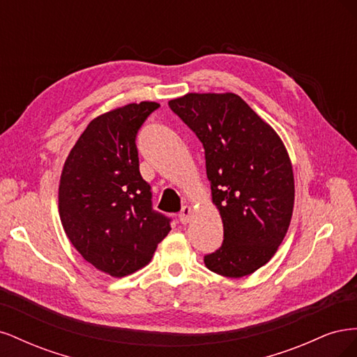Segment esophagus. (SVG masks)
<instances>
[{
	"instance_id": "1",
	"label": "esophagus",
	"mask_w": 357,
	"mask_h": 357,
	"mask_svg": "<svg viewBox=\"0 0 357 357\" xmlns=\"http://www.w3.org/2000/svg\"><path fill=\"white\" fill-rule=\"evenodd\" d=\"M192 214H193V208L189 207V205H185V207L181 208V211H180V214H178V219H180V222H181L183 225H186V223L190 222Z\"/></svg>"
}]
</instances>
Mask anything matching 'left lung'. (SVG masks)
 I'll use <instances>...</instances> for the list:
<instances>
[{"mask_svg":"<svg viewBox=\"0 0 357 357\" xmlns=\"http://www.w3.org/2000/svg\"><path fill=\"white\" fill-rule=\"evenodd\" d=\"M168 105L204 146L223 222L222 247L204 257L205 266L223 277L250 275L275 255L294 213V169L282 138L232 92L186 93Z\"/></svg>","mask_w":357,"mask_h":357,"instance_id":"obj_1","label":"left lung"}]
</instances>
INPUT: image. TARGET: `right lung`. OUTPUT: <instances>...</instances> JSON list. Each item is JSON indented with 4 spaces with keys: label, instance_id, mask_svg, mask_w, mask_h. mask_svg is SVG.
Wrapping results in <instances>:
<instances>
[{
    "label": "right lung",
    "instance_id": "1",
    "mask_svg": "<svg viewBox=\"0 0 357 357\" xmlns=\"http://www.w3.org/2000/svg\"><path fill=\"white\" fill-rule=\"evenodd\" d=\"M158 107L132 102L95 117L62 168L63 231L84 261L112 277L146 266L171 231L169 219L152 208L135 146L138 129Z\"/></svg>",
    "mask_w": 357,
    "mask_h": 357
}]
</instances>
